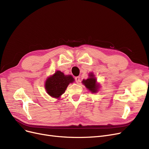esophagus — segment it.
<instances>
[{
  "label": "esophagus",
  "mask_w": 149,
  "mask_h": 149,
  "mask_svg": "<svg viewBox=\"0 0 149 149\" xmlns=\"http://www.w3.org/2000/svg\"><path fill=\"white\" fill-rule=\"evenodd\" d=\"M75 81L77 82V83H79V82L80 81V77L79 76L75 77Z\"/></svg>",
  "instance_id": "obj_1"
}]
</instances>
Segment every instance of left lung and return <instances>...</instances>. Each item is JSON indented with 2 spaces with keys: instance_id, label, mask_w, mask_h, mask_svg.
<instances>
[{
  "instance_id": "8db88e82",
  "label": "left lung",
  "mask_w": 149,
  "mask_h": 149,
  "mask_svg": "<svg viewBox=\"0 0 149 149\" xmlns=\"http://www.w3.org/2000/svg\"><path fill=\"white\" fill-rule=\"evenodd\" d=\"M88 78L84 79L81 83L83 84L86 88L93 93H96L100 89V84H98L96 80L95 75L93 72L89 73Z\"/></svg>"
}]
</instances>
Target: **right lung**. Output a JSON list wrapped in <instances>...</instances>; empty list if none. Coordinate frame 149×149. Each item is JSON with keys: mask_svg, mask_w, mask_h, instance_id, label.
Listing matches in <instances>:
<instances>
[{"mask_svg": "<svg viewBox=\"0 0 149 149\" xmlns=\"http://www.w3.org/2000/svg\"><path fill=\"white\" fill-rule=\"evenodd\" d=\"M74 81V79L71 75H64L62 72L57 70L47 79L45 82V88L48 95L54 98L59 99L64 93L69 84Z\"/></svg>", "mask_w": 149, "mask_h": 149, "instance_id": "add662e5", "label": "right lung"}]
</instances>
